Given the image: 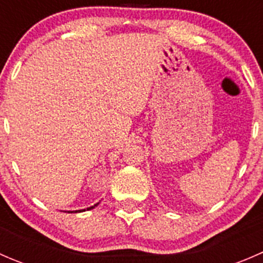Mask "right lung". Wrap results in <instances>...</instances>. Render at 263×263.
<instances>
[{
    "label": "right lung",
    "mask_w": 263,
    "mask_h": 263,
    "mask_svg": "<svg viewBox=\"0 0 263 263\" xmlns=\"http://www.w3.org/2000/svg\"><path fill=\"white\" fill-rule=\"evenodd\" d=\"M97 205H98V203H97ZM97 205H94V206H97ZM94 206H91V208H87L86 210H91V209H94ZM79 211H85V210H79ZM72 213H73V211H72ZM75 213H78V211H75Z\"/></svg>",
    "instance_id": "add662e5"
}]
</instances>
